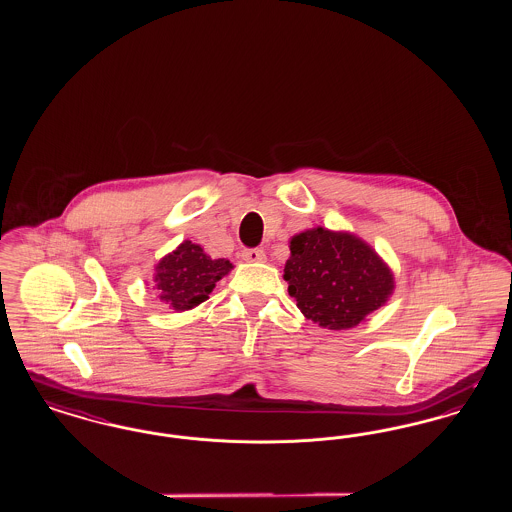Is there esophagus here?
<instances>
[{"label": "esophagus", "instance_id": "esophagus-1", "mask_svg": "<svg viewBox=\"0 0 512 512\" xmlns=\"http://www.w3.org/2000/svg\"><path fill=\"white\" fill-rule=\"evenodd\" d=\"M242 259L247 263H263L267 259L265 251L259 249V247H251V249H244L242 251Z\"/></svg>", "mask_w": 512, "mask_h": 512}]
</instances>
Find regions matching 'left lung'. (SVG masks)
<instances>
[{
    "mask_svg": "<svg viewBox=\"0 0 512 512\" xmlns=\"http://www.w3.org/2000/svg\"><path fill=\"white\" fill-rule=\"evenodd\" d=\"M290 251L284 267L288 292L322 328H353L393 293L390 267L349 232L317 226L293 236Z\"/></svg>",
    "mask_w": 512,
    "mask_h": 512,
    "instance_id": "1",
    "label": "left lung"
}]
</instances>
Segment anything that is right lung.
I'll return each instance as SVG.
<instances>
[{
    "instance_id": "right-lung-1",
    "label": "right lung",
    "mask_w": 512,
    "mask_h": 512,
    "mask_svg": "<svg viewBox=\"0 0 512 512\" xmlns=\"http://www.w3.org/2000/svg\"><path fill=\"white\" fill-rule=\"evenodd\" d=\"M232 270L226 259H211L201 245L182 242L155 267V290L174 311L194 309Z\"/></svg>"
}]
</instances>
